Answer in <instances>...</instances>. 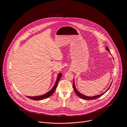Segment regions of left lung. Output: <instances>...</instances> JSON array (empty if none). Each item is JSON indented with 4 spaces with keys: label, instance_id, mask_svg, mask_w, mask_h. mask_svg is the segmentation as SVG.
Listing matches in <instances>:
<instances>
[{
    "label": "left lung",
    "instance_id": "obj_1",
    "mask_svg": "<svg viewBox=\"0 0 127 127\" xmlns=\"http://www.w3.org/2000/svg\"><path fill=\"white\" fill-rule=\"evenodd\" d=\"M106 50L111 54L110 51L109 49H108V48H107V46H106ZM112 82H113V81H112ZM112 83H111V84H112ZM111 85L109 87H108V88H107V89L106 90V91H105V92H104L103 93H102V94H100V95H97L93 96H86V95H82V94L80 93L78 91L77 89H76V87H75V86L74 79V80H73V88H74V92H75V94H76L79 97H80V98H82V99H85V100H93V99H96V98H97L100 97L101 96H102L103 95H104V94L107 91V90H108V89H109V88H110V87H111Z\"/></svg>",
    "mask_w": 127,
    "mask_h": 127
}]
</instances>
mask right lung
Returning <instances> with one entry per match:
<instances>
[{"instance_id": "add662e5", "label": "right lung", "mask_w": 127, "mask_h": 127, "mask_svg": "<svg viewBox=\"0 0 127 127\" xmlns=\"http://www.w3.org/2000/svg\"><path fill=\"white\" fill-rule=\"evenodd\" d=\"M62 75V74L61 73H60L58 74V75H57V78L56 79V81L55 82V84H54L53 88L47 93H46L44 95H39V96H27V97H28L29 98H30L31 99L35 100H41L44 99L45 98H47L50 97V96H51L53 95V94L54 93V92L55 91L56 88V87L57 86V85H58V82H59V80L60 79V78H61Z\"/></svg>"}]
</instances>
